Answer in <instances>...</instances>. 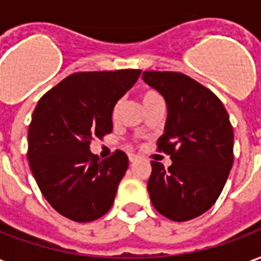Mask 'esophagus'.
Returning a JSON list of instances; mask_svg holds the SVG:
<instances>
[{"mask_svg":"<svg viewBox=\"0 0 261 261\" xmlns=\"http://www.w3.org/2000/svg\"><path fill=\"white\" fill-rule=\"evenodd\" d=\"M137 159H138L137 155H134V153H128V161H130L131 164H133V162H136Z\"/></svg>","mask_w":261,"mask_h":261,"instance_id":"esophagus-1","label":"esophagus"}]
</instances>
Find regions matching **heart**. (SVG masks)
<instances>
[{
  "label": "heart",
  "instance_id": "1",
  "mask_svg": "<svg viewBox=\"0 0 261 261\" xmlns=\"http://www.w3.org/2000/svg\"><path fill=\"white\" fill-rule=\"evenodd\" d=\"M141 102L144 105V108L148 109L151 106H155V105H159V103H164V97L161 96V93L155 89H145L142 91L141 93ZM120 110V103H116L112 109V119L116 120L117 114H119Z\"/></svg>",
  "mask_w": 261,
  "mask_h": 261
}]
</instances>
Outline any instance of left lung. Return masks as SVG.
Listing matches in <instances>:
<instances>
[{
	"label": "left lung",
	"mask_w": 261,
	"mask_h": 261,
	"mask_svg": "<svg viewBox=\"0 0 261 261\" xmlns=\"http://www.w3.org/2000/svg\"><path fill=\"white\" fill-rule=\"evenodd\" d=\"M142 80L165 97L168 119L158 151L170 155L166 169L152 161L148 193L155 210L183 222L217 201L233 165V128L224 105L208 88L172 71H144Z\"/></svg>",
	"instance_id": "8db88e82"
}]
</instances>
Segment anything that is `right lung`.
<instances>
[{
	"mask_svg": "<svg viewBox=\"0 0 261 261\" xmlns=\"http://www.w3.org/2000/svg\"><path fill=\"white\" fill-rule=\"evenodd\" d=\"M140 74L75 72L37 103L28 131L29 166L44 198L65 218L91 222L112 208L128 158L117 149L99 161L89 145L112 133V109Z\"/></svg>",
	"mask_w": 261,
	"mask_h": 261,
	"instance_id": "right-lung-1",
	"label": "right lung"
}]
</instances>
